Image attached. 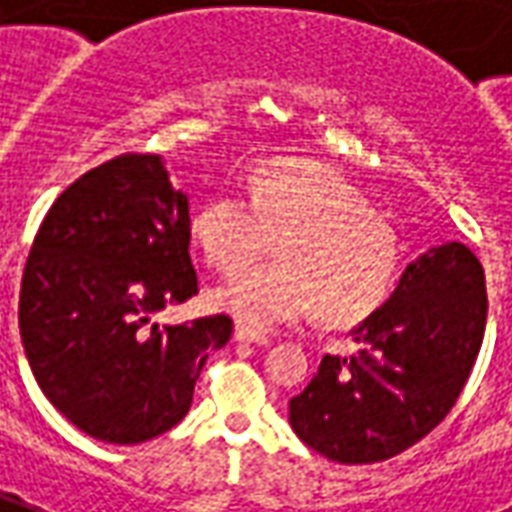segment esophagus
Listing matches in <instances>:
<instances>
[{"label":"esophagus","mask_w":512,"mask_h":512,"mask_svg":"<svg viewBox=\"0 0 512 512\" xmlns=\"http://www.w3.org/2000/svg\"><path fill=\"white\" fill-rule=\"evenodd\" d=\"M234 341L256 343V346H267V343H270V338H267L264 333H259V330H251V327H245V324H237V327H234Z\"/></svg>","instance_id":"esophagus-1"}]
</instances>
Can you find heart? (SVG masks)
Wrapping results in <instances>:
<instances>
[{"label":"heart","instance_id":"obj_1","mask_svg":"<svg viewBox=\"0 0 512 512\" xmlns=\"http://www.w3.org/2000/svg\"><path fill=\"white\" fill-rule=\"evenodd\" d=\"M190 231L220 272L248 267L281 237L283 264L240 272L212 292L220 311L261 330L313 311L333 327L363 322L387 300L401 264L393 229L363 196L300 163L223 182L193 212Z\"/></svg>","mask_w":512,"mask_h":512}]
</instances>
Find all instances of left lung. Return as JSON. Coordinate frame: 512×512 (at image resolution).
Here are the masks:
<instances>
[{
  "label": "left lung",
  "mask_w": 512,
  "mask_h": 512,
  "mask_svg": "<svg viewBox=\"0 0 512 512\" xmlns=\"http://www.w3.org/2000/svg\"><path fill=\"white\" fill-rule=\"evenodd\" d=\"M486 275L461 242L406 264L382 308L360 327L354 357L324 354L289 401L305 445L338 464H376L420 442L453 409L486 333Z\"/></svg>",
  "instance_id": "8db88e82"
}]
</instances>
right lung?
<instances>
[{
	"label": "right lung",
	"mask_w": 512,
	"mask_h": 512,
	"mask_svg": "<svg viewBox=\"0 0 512 512\" xmlns=\"http://www.w3.org/2000/svg\"><path fill=\"white\" fill-rule=\"evenodd\" d=\"M188 196L160 155H119L62 190L37 229L18 327L40 390L84 434L138 445L188 414L229 316L155 322L199 294Z\"/></svg>",
	"instance_id": "1"
}]
</instances>
